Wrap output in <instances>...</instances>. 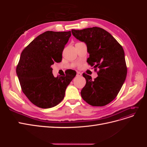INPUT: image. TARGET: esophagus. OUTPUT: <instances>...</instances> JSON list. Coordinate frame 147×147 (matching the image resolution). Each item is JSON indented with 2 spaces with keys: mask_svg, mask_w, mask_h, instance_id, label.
Segmentation results:
<instances>
[{
  "mask_svg": "<svg viewBox=\"0 0 147 147\" xmlns=\"http://www.w3.org/2000/svg\"><path fill=\"white\" fill-rule=\"evenodd\" d=\"M82 75V73H80V72H77V77H80V76H81Z\"/></svg>",
  "mask_w": 147,
  "mask_h": 147,
  "instance_id": "34e87169",
  "label": "esophagus"
}]
</instances>
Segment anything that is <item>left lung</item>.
Returning <instances> with one entry per match:
<instances>
[{
  "instance_id": "8db88e82",
  "label": "left lung",
  "mask_w": 147,
  "mask_h": 147,
  "mask_svg": "<svg viewBox=\"0 0 147 147\" xmlns=\"http://www.w3.org/2000/svg\"><path fill=\"white\" fill-rule=\"evenodd\" d=\"M74 36L86 44L90 57L87 63L94 67L98 77L94 80L85 73L86 84L81 91L83 99L92 106L101 107L115 99L125 81L127 66L121 45L104 29L92 27L72 30Z\"/></svg>"
}]
</instances>
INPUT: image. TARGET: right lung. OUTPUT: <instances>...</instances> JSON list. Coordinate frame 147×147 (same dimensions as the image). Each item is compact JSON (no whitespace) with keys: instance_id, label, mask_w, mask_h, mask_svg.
Masks as SVG:
<instances>
[{"instance_id":"obj_1","label":"right lung","mask_w":147,"mask_h":147,"mask_svg":"<svg viewBox=\"0 0 147 147\" xmlns=\"http://www.w3.org/2000/svg\"><path fill=\"white\" fill-rule=\"evenodd\" d=\"M71 31H46L22 51L16 66L21 90L33 104L42 109L53 107L63 100L66 88L76 75L72 69L55 77L51 65L62 61V53Z\"/></svg>"}]
</instances>
